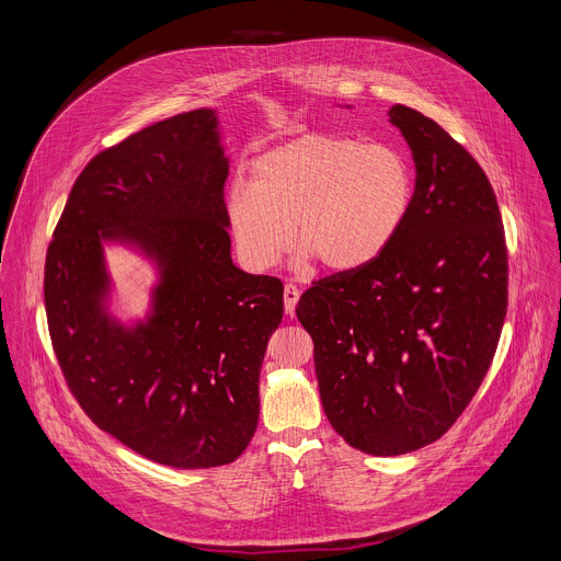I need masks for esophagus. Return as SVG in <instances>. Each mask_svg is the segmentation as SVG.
<instances>
[{
    "instance_id": "esophagus-1",
    "label": "esophagus",
    "mask_w": 561,
    "mask_h": 561,
    "mask_svg": "<svg viewBox=\"0 0 561 561\" xmlns=\"http://www.w3.org/2000/svg\"><path fill=\"white\" fill-rule=\"evenodd\" d=\"M299 288L297 286H293V284H286L284 286V310H286V314H293L295 312V306H297V301H299Z\"/></svg>"
}]
</instances>
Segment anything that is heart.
<instances>
[{"instance_id":"obj_1","label":"heart","mask_w":561,"mask_h":561,"mask_svg":"<svg viewBox=\"0 0 561 561\" xmlns=\"http://www.w3.org/2000/svg\"><path fill=\"white\" fill-rule=\"evenodd\" d=\"M413 171L402 152L344 135L308 133L234 182L226 224L242 264L273 268L295 244L333 273L373 264L394 242L413 206ZM296 230H291V226Z\"/></svg>"}]
</instances>
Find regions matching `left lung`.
I'll return each mask as SVG.
<instances>
[{
  "label": "left lung",
  "instance_id": "obj_1",
  "mask_svg": "<svg viewBox=\"0 0 561 561\" xmlns=\"http://www.w3.org/2000/svg\"><path fill=\"white\" fill-rule=\"evenodd\" d=\"M388 117L415 162L407 224L373 264L314 282L297 304L331 426L377 457L424 448L457 422L489 373L508 306L486 173L426 115L394 104Z\"/></svg>",
  "mask_w": 561,
  "mask_h": 561
}]
</instances>
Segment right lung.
I'll use <instances>...</instances> for the list:
<instances>
[{"label":"right lung","instance_id":"right-lung-1","mask_svg":"<svg viewBox=\"0 0 561 561\" xmlns=\"http://www.w3.org/2000/svg\"><path fill=\"white\" fill-rule=\"evenodd\" d=\"M226 178L213 108L157 122L91 159L46 253L48 331L70 392L102 431L173 468L244 453L284 312L277 277L230 260ZM104 241L133 245L160 273L144 323L107 312Z\"/></svg>","mask_w":561,"mask_h":561}]
</instances>
